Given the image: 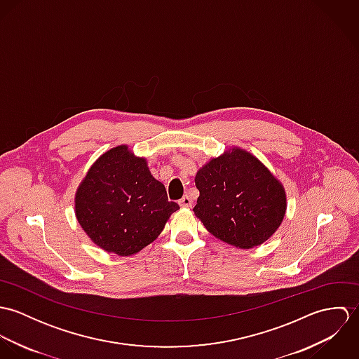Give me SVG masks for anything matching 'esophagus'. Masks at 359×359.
<instances>
[{
	"mask_svg": "<svg viewBox=\"0 0 359 359\" xmlns=\"http://www.w3.org/2000/svg\"><path fill=\"white\" fill-rule=\"evenodd\" d=\"M192 205H194V201H192L188 195H185V196L180 201V205H181V207H192Z\"/></svg>",
	"mask_w": 359,
	"mask_h": 359,
	"instance_id": "1",
	"label": "esophagus"
}]
</instances>
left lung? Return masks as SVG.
I'll return each instance as SVG.
<instances>
[{"instance_id":"8db88e82","label":"left lung","mask_w":359,"mask_h":359,"mask_svg":"<svg viewBox=\"0 0 359 359\" xmlns=\"http://www.w3.org/2000/svg\"><path fill=\"white\" fill-rule=\"evenodd\" d=\"M195 182L201 192L195 215L212 236L233 248L262 245L286 215L283 184L255 154L239 147L208 158Z\"/></svg>"}]
</instances>
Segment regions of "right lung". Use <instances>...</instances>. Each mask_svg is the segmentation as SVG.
<instances>
[{"label": "right lung", "instance_id": "1", "mask_svg": "<svg viewBox=\"0 0 359 359\" xmlns=\"http://www.w3.org/2000/svg\"><path fill=\"white\" fill-rule=\"evenodd\" d=\"M180 205L168 202L147 157L128 145L101 154L74 195V214L87 236L106 253L128 257L151 245Z\"/></svg>", "mask_w": 359, "mask_h": 359}]
</instances>
